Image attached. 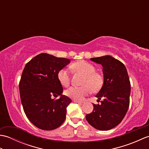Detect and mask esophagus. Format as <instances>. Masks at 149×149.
Returning <instances> with one entry per match:
<instances>
[{"mask_svg":"<svg viewBox=\"0 0 149 149\" xmlns=\"http://www.w3.org/2000/svg\"><path fill=\"white\" fill-rule=\"evenodd\" d=\"M74 102L75 103H78V104H83L84 102L82 100H74Z\"/></svg>","mask_w":149,"mask_h":149,"instance_id":"1","label":"esophagus"}]
</instances>
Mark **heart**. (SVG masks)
Masks as SVG:
<instances>
[{
	"mask_svg": "<svg viewBox=\"0 0 149 149\" xmlns=\"http://www.w3.org/2000/svg\"><path fill=\"white\" fill-rule=\"evenodd\" d=\"M71 68L73 70L84 75L81 86H71L65 90V95L71 99L81 100L91 93L96 92L102 86L103 77L96 71V68L91 63L80 60L72 63ZM58 79L63 86L67 87L70 83V75L65 68L59 70Z\"/></svg>",
	"mask_w": 149,
	"mask_h": 149,
	"instance_id": "b5f03b06",
	"label": "heart"
}]
</instances>
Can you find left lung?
Listing matches in <instances>:
<instances>
[{"label":"left lung","mask_w":149,"mask_h":149,"mask_svg":"<svg viewBox=\"0 0 149 149\" xmlns=\"http://www.w3.org/2000/svg\"><path fill=\"white\" fill-rule=\"evenodd\" d=\"M102 66L104 83L96 95L101 104H94L93 110L86 115L90 124L100 131H107L118 125L129 106L131 83L125 65L110 56L90 59Z\"/></svg>","instance_id":"8db88e82"}]
</instances>
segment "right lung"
<instances>
[{"mask_svg": "<svg viewBox=\"0 0 149 149\" xmlns=\"http://www.w3.org/2000/svg\"><path fill=\"white\" fill-rule=\"evenodd\" d=\"M70 62L69 59L42 53L25 66L19 83L21 102L27 118L38 128L54 130L65 121L72 100L62 95L58 73ZM58 95L59 100L52 99Z\"/></svg>", "mask_w": 149, "mask_h": 149, "instance_id": "1", "label": "right lung"}]
</instances>
